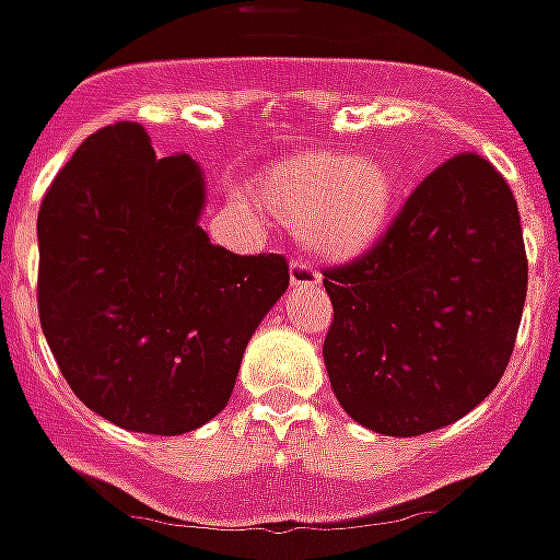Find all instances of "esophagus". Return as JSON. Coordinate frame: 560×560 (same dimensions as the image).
I'll return each mask as SVG.
<instances>
[{
    "label": "esophagus",
    "instance_id": "1",
    "mask_svg": "<svg viewBox=\"0 0 560 560\" xmlns=\"http://www.w3.org/2000/svg\"><path fill=\"white\" fill-rule=\"evenodd\" d=\"M290 288L295 290L319 288V272L313 270V267L302 265V261H293V265H290Z\"/></svg>",
    "mask_w": 560,
    "mask_h": 560
}]
</instances>
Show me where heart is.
Returning <instances> with one entry per match:
<instances>
[{"label":"heart","instance_id":"heart-1","mask_svg":"<svg viewBox=\"0 0 560 560\" xmlns=\"http://www.w3.org/2000/svg\"><path fill=\"white\" fill-rule=\"evenodd\" d=\"M253 192L307 256L339 267L365 258L390 233L402 207V175L385 154L311 149L267 166Z\"/></svg>","mask_w":560,"mask_h":560}]
</instances>
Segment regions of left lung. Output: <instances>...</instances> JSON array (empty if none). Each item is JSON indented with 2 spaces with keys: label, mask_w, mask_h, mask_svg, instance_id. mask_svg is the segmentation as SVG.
Listing matches in <instances>:
<instances>
[{
  "label": "left lung",
  "mask_w": 560,
  "mask_h": 560,
  "mask_svg": "<svg viewBox=\"0 0 560 560\" xmlns=\"http://www.w3.org/2000/svg\"><path fill=\"white\" fill-rule=\"evenodd\" d=\"M512 189L480 154L431 172L383 244L325 272V368L348 417L385 438L452 425L501 383L526 302Z\"/></svg>",
  "instance_id": "8db88e82"
}]
</instances>
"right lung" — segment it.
<instances>
[{"label":"right lung","instance_id":"1","mask_svg":"<svg viewBox=\"0 0 560 560\" xmlns=\"http://www.w3.org/2000/svg\"><path fill=\"white\" fill-rule=\"evenodd\" d=\"M207 184L158 158L140 122L94 131L54 177L39 235V322L103 420L186 434L230 402L241 357L288 290L281 256H235L201 230Z\"/></svg>","mask_w":560,"mask_h":560}]
</instances>
